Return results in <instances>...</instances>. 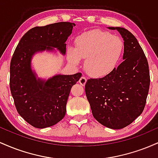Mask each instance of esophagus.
Wrapping results in <instances>:
<instances>
[{
  "label": "esophagus",
  "mask_w": 158,
  "mask_h": 158,
  "mask_svg": "<svg viewBox=\"0 0 158 158\" xmlns=\"http://www.w3.org/2000/svg\"><path fill=\"white\" fill-rule=\"evenodd\" d=\"M79 81V83H80L81 85L84 86V85L86 84V82H87V79L85 77H81Z\"/></svg>",
  "instance_id": "esophagus-1"
}]
</instances>
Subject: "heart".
<instances>
[{
	"label": "heart",
	"instance_id": "b5f03b06",
	"mask_svg": "<svg viewBox=\"0 0 158 158\" xmlns=\"http://www.w3.org/2000/svg\"><path fill=\"white\" fill-rule=\"evenodd\" d=\"M124 42L118 36L95 30L85 32L75 40V50L68 49V59L78 65L85 59V69L90 77L102 78L115 70L122 57Z\"/></svg>",
	"mask_w": 158,
	"mask_h": 158
}]
</instances>
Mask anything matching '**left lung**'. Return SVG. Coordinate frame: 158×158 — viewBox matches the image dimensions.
<instances>
[{
	"mask_svg": "<svg viewBox=\"0 0 158 158\" xmlns=\"http://www.w3.org/2000/svg\"><path fill=\"white\" fill-rule=\"evenodd\" d=\"M117 30L124 40V61L102 78L90 79L85 93L94 117L113 129H120L135 121L144 110L150 85L148 63L133 34L122 27Z\"/></svg>",
	"mask_w": 158,
	"mask_h": 158,
	"instance_id": "1",
	"label": "left lung"
}]
</instances>
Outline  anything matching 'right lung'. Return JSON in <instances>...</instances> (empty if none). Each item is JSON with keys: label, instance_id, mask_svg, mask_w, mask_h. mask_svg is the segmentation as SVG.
<instances>
[{"label": "right lung", "instance_id": "right-lung-1", "mask_svg": "<svg viewBox=\"0 0 158 158\" xmlns=\"http://www.w3.org/2000/svg\"><path fill=\"white\" fill-rule=\"evenodd\" d=\"M74 23L59 22L32 28L20 40L10 62V87L17 111L29 124L44 128L64 118L72 86L81 73L57 75L46 81L36 79L30 67L32 55L38 51L57 48L66 52L65 41Z\"/></svg>", "mask_w": 158, "mask_h": 158}]
</instances>
